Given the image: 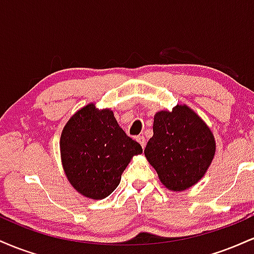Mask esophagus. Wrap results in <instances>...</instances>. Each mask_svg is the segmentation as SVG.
<instances>
[{
    "mask_svg": "<svg viewBox=\"0 0 254 254\" xmlns=\"http://www.w3.org/2000/svg\"><path fill=\"white\" fill-rule=\"evenodd\" d=\"M136 139H137V142H138V143L142 145V148L145 147V138H144V136H137Z\"/></svg>",
    "mask_w": 254,
    "mask_h": 254,
    "instance_id": "esophagus-1",
    "label": "esophagus"
}]
</instances>
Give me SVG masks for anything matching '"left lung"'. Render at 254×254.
Here are the masks:
<instances>
[{
  "label": "left lung",
  "instance_id": "left-lung-1",
  "mask_svg": "<svg viewBox=\"0 0 254 254\" xmlns=\"http://www.w3.org/2000/svg\"><path fill=\"white\" fill-rule=\"evenodd\" d=\"M154 135L144 155L160 182L171 191H184L198 183L214 159L216 143L202 118L186 105L154 116Z\"/></svg>",
  "mask_w": 254,
  "mask_h": 254
}]
</instances>
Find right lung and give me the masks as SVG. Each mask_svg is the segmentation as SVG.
Wrapping results in <instances>:
<instances>
[{"instance_id": "obj_1", "label": "right lung", "mask_w": 254, "mask_h": 254, "mask_svg": "<svg viewBox=\"0 0 254 254\" xmlns=\"http://www.w3.org/2000/svg\"><path fill=\"white\" fill-rule=\"evenodd\" d=\"M61 157L72 188L84 197L103 199L121 183L131 157L141 144L124 132L109 109L88 104L65 124L61 135Z\"/></svg>"}]
</instances>
